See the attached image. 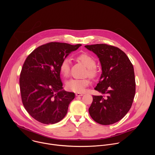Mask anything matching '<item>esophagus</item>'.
Returning <instances> with one entry per match:
<instances>
[{"mask_svg":"<svg viewBox=\"0 0 155 155\" xmlns=\"http://www.w3.org/2000/svg\"><path fill=\"white\" fill-rule=\"evenodd\" d=\"M75 95H76V96H83V94L82 93H77L75 94Z\"/></svg>","mask_w":155,"mask_h":155,"instance_id":"obj_1","label":"esophagus"}]
</instances>
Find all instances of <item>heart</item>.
<instances>
[{"mask_svg":"<svg viewBox=\"0 0 155 155\" xmlns=\"http://www.w3.org/2000/svg\"><path fill=\"white\" fill-rule=\"evenodd\" d=\"M79 61L83 63L87 68V74L92 78L97 75L96 69V60L90 55L86 53H81L77 57ZM61 74L65 77L69 75L71 71V59L65 58L62 60L59 68ZM89 84V80L87 78H71L66 82L67 89L74 92L83 93L85 91V88Z\"/></svg>","mask_w":155,"mask_h":155,"instance_id":"1","label":"heart"}]
</instances>
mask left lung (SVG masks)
Here are the masks:
<instances>
[{"instance_id":"1","label":"left lung","mask_w":155,"mask_h":155,"mask_svg":"<svg viewBox=\"0 0 155 155\" xmlns=\"http://www.w3.org/2000/svg\"><path fill=\"white\" fill-rule=\"evenodd\" d=\"M85 47L98 56L102 71L94 90L103 95L93 96L90 115L99 124H114L127 114L133 102L136 93L133 65L118 47L105 43Z\"/></svg>"}]
</instances>
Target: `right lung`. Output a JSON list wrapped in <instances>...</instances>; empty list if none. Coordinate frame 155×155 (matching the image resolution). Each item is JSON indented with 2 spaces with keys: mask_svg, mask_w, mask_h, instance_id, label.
Here are the masks:
<instances>
[{
  "mask_svg": "<svg viewBox=\"0 0 155 155\" xmlns=\"http://www.w3.org/2000/svg\"><path fill=\"white\" fill-rule=\"evenodd\" d=\"M81 45L50 42L35 49L25 60L19 77L22 102L38 122L54 124L67 114L75 94L62 90L60 64Z\"/></svg>",
  "mask_w": 155,
  "mask_h": 155,
  "instance_id": "add662e5",
  "label": "right lung"
}]
</instances>
